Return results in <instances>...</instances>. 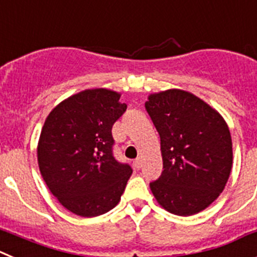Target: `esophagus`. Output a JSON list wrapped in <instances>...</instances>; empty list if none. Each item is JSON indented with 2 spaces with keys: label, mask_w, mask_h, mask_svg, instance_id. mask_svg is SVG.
<instances>
[{
  "label": "esophagus",
  "mask_w": 257,
  "mask_h": 257,
  "mask_svg": "<svg viewBox=\"0 0 257 257\" xmlns=\"http://www.w3.org/2000/svg\"><path fill=\"white\" fill-rule=\"evenodd\" d=\"M133 166H135L136 169H140L142 167V159L141 158H137V159L133 162Z\"/></svg>",
  "instance_id": "34e87169"
}]
</instances>
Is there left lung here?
<instances>
[{
	"label": "left lung",
	"mask_w": 257,
	"mask_h": 257,
	"mask_svg": "<svg viewBox=\"0 0 257 257\" xmlns=\"http://www.w3.org/2000/svg\"><path fill=\"white\" fill-rule=\"evenodd\" d=\"M160 136L163 172L150 182L160 206L190 216L222 193L233 163L230 132L221 115L178 89L151 94L145 103Z\"/></svg>",
	"instance_id": "8db88e82"
}]
</instances>
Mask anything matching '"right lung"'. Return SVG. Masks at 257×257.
I'll return each instance as SVG.
<instances>
[{
  "instance_id": "add662e5",
  "label": "right lung",
  "mask_w": 257,
  "mask_h": 257,
  "mask_svg": "<svg viewBox=\"0 0 257 257\" xmlns=\"http://www.w3.org/2000/svg\"><path fill=\"white\" fill-rule=\"evenodd\" d=\"M120 94L90 89L49 113L40 136L39 167L49 190L82 217L103 215L119 203L132 167L113 156L112 125L126 111Z\"/></svg>"
}]
</instances>
